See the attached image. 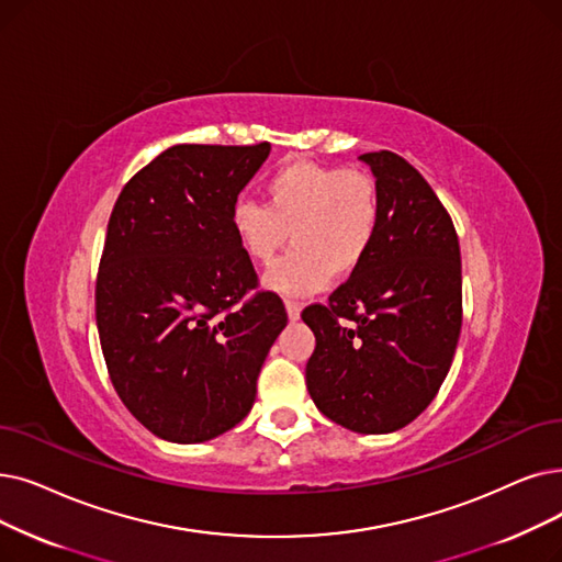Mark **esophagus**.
<instances>
[{
  "mask_svg": "<svg viewBox=\"0 0 562 562\" xmlns=\"http://www.w3.org/2000/svg\"><path fill=\"white\" fill-rule=\"evenodd\" d=\"M284 310H286L289 322H299V319H301V303L286 301V303H284Z\"/></svg>",
  "mask_w": 562,
  "mask_h": 562,
  "instance_id": "34e87169",
  "label": "esophagus"
}]
</instances>
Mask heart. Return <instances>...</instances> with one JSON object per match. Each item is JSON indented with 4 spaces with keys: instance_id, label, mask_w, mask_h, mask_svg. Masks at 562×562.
I'll return each mask as SVG.
<instances>
[{
    "instance_id": "heart-1",
    "label": "heart",
    "mask_w": 562,
    "mask_h": 562,
    "mask_svg": "<svg viewBox=\"0 0 562 562\" xmlns=\"http://www.w3.org/2000/svg\"><path fill=\"white\" fill-rule=\"evenodd\" d=\"M379 227V188L360 169L299 160L263 183V206L240 202L232 229L240 250L271 263L286 246L296 248L271 266L263 284L282 296H305L345 278L368 257Z\"/></svg>"
}]
</instances>
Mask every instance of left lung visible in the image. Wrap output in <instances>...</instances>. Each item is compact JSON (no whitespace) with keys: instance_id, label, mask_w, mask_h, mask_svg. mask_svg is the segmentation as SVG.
<instances>
[{"instance_id":"8db88e82","label":"left lung","mask_w":562,"mask_h":562,"mask_svg":"<svg viewBox=\"0 0 562 562\" xmlns=\"http://www.w3.org/2000/svg\"><path fill=\"white\" fill-rule=\"evenodd\" d=\"M360 160L376 179L379 227L328 305L303 312L316 337L305 381L333 423L390 434L420 416L450 372L461 330V255L448 211L416 167L390 151Z\"/></svg>"}]
</instances>
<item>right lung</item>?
<instances>
[{
  "mask_svg": "<svg viewBox=\"0 0 562 562\" xmlns=\"http://www.w3.org/2000/svg\"><path fill=\"white\" fill-rule=\"evenodd\" d=\"M271 144H177L124 186L95 280V326L112 385L133 416L172 443L236 427L286 326L257 286L232 213Z\"/></svg>",
  "mask_w": 562,
  "mask_h": 562,
  "instance_id": "right-lung-1",
  "label": "right lung"
}]
</instances>
